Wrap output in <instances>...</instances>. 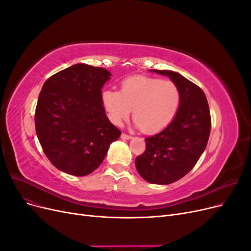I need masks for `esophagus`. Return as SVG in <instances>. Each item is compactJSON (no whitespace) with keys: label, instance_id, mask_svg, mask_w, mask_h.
<instances>
[{"label":"esophagus","instance_id":"1","mask_svg":"<svg viewBox=\"0 0 251 251\" xmlns=\"http://www.w3.org/2000/svg\"><path fill=\"white\" fill-rule=\"evenodd\" d=\"M121 138L125 139V140H130V139H132L133 137H132V136H130V135H126V134L123 133V134H121Z\"/></svg>","mask_w":251,"mask_h":251}]
</instances>
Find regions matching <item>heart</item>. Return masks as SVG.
Listing matches in <instances>:
<instances>
[{"label": "heart", "mask_w": 251, "mask_h": 251, "mask_svg": "<svg viewBox=\"0 0 251 251\" xmlns=\"http://www.w3.org/2000/svg\"><path fill=\"white\" fill-rule=\"evenodd\" d=\"M101 100L112 124L123 125L133 110L134 126L146 134H155L176 117L181 92L172 80L137 75L121 82L120 92L104 90Z\"/></svg>", "instance_id": "1"}]
</instances>
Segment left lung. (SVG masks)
Returning <instances> with one entry per match:
<instances>
[{
  "mask_svg": "<svg viewBox=\"0 0 251 251\" xmlns=\"http://www.w3.org/2000/svg\"><path fill=\"white\" fill-rule=\"evenodd\" d=\"M169 76L181 92L176 117L164 130L146 138V151L136 158L140 176L150 183L166 185L184 177L207 146L210 112L202 89L178 72L151 70Z\"/></svg>",
  "mask_w": 251,
  "mask_h": 251,
  "instance_id": "8db88e82",
  "label": "left lung"
}]
</instances>
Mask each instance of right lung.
Masks as SVG:
<instances>
[{
	"mask_svg": "<svg viewBox=\"0 0 251 251\" xmlns=\"http://www.w3.org/2000/svg\"><path fill=\"white\" fill-rule=\"evenodd\" d=\"M110 76L103 68L76 64L45 81L35 109V131L57 170L87 176L119 138L121 132L110 123L101 100Z\"/></svg>",
	"mask_w": 251,
	"mask_h": 251,
	"instance_id": "1",
	"label": "right lung"
}]
</instances>
